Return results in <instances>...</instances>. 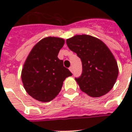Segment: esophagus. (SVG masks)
Wrapping results in <instances>:
<instances>
[{
	"label": "esophagus",
	"mask_w": 132,
	"mask_h": 132,
	"mask_svg": "<svg viewBox=\"0 0 132 132\" xmlns=\"http://www.w3.org/2000/svg\"><path fill=\"white\" fill-rule=\"evenodd\" d=\"M69 70H70V72H73V68H72V66H70V68H69Z\"/></svg>",
	"instance_id": "obj_1"
}]
</instances>
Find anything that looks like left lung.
<instances>
[{
  "instance_id": "8db88e82",
  "label": "left lung",
  "mask_w": 132,
  "mask_h": 132,
  "mask_svg": "<svg viewBox=\"0 0 132 132\" xmlns=\"http://www.w3.org/2000/svg\"><path fill=\"white\" fill-rule=\"evenodd\" d=\"M66 44L82 63V73L75 78L81 90L92 97L108 93L119 74L116 60L108 46L100 40L88 35L69 38Z\"/></svg>"
}]
</instances>
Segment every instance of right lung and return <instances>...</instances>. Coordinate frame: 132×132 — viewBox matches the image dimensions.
Instances as JSON below:
<instances>
[{"label": "right lung", "instance_id": "1", "mask_svg": "<svg viewBox=\"0 0 132 132\" xmlns=\"http://www.w3.org/2000/svg\"><path fill=\"white\" fill-rule=\"evenodd\" d=\"M64 39L48 37L34 46L22 70V81L27 92L42 102L53 100L62 89L63 81L72 75L57 57Z\"/></svg>", "mask_w": 132, "mask_h": 132}]
</instances>
